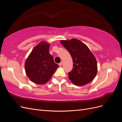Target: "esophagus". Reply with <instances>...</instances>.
Returning a JSON list of instances; mask_svg holds the SVG:
<instances>
[{
  "label": "esophagus",
  "instance_id": "1",
  "mask_svg": "<svg viewBox=\"0 0 122 122\" xmlns=\"http://www.w3.org/2000/svg\"><path fill=\"white\" fill-rule=\"evenodd\" d=\"M58 65H59V66H62V62H61Z\"/></svg>",
  "mask_w": 122,
  "mask_h": 122
}]
</instances>
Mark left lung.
<instances>
[{"instance_id":"8db88e82","label":"left lung","mask_w":122,"mask_h":122,"mask_svg":"<svg viewBox=\"0 0 122 122\" xmlns=\"http://www.w3.org/2000/svg\"><path fill=\"white\" fill-rule=\"evenodd\" d=\"M61 43L71 54L74 63L72 70L68 73L69 79L77 86L93 81L97 73V64L87 46L76 39L61 40Z\"/></svg>"}]
</instances>
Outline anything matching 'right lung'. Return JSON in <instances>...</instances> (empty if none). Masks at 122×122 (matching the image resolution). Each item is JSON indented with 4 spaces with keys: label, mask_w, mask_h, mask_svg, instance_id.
Instances as JSON below:
<instances>
[{
    "label": "right lung",
    "mask_w": 122,
    "mask_h": 122,
    "mask_svg": "<svg viewBox=\"0 0 122 122\" xmlns=\"http://www.w3.org/2000/svg\"><path fill=\"white\" fill-rule=\"evenodd\" d=\"M50 44L41 42L29 54L25 63V72L30 80L36 84H45L59 67L49 52Z\"/></svg>",
    "instance_id": "obj_1"
}]
</instances>
